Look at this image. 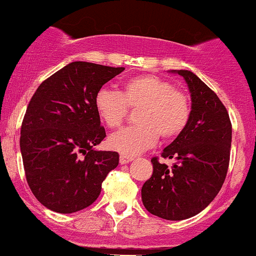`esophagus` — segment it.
<instances>
[{"label": "esophagus", "mask_w": 256, "mask_h": 256, "mask_svg": "<svg viewBox=\"0 0 256 256\" xmlns=\"http://www.w3.org/2000/svg\"><path fill=\"white\" fill-rule=\"evenodd\" d=\"M134 159V156H124V154H122V156H120V164H127L129 162H132Z\"/></svg>", "instance_id": "1"}]
</instances>
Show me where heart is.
Listing matches in <instances>:
<instances>
[{"mask_svg": "<svg viewBox=\"0 0 256 256\" xmlns=\"http://www.w3.org/2000/svg\"><path fill=\"white\" fill-rule=\"evenodd\" d=\"M98 117L108 128H118L128 114L136 110L138 124L113 133L108 146L114 150L134 156L150 148L158 139L172 140L183 133L190 118L188 97L169 80L153 74L132 77L123 82L120 93L100 88L94 96Z\"/></svg>", "mask_w": 256, "mask_h": 256, "instance_id": "1", "label": "heart"}]
</instances>
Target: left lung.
Segmentation results:
<instances>
[{
    "label": "left lung",
    "mask_w": 256,
    "mask_h": 256,
    "mask_svg": "<svg viewBox=\"0 0 256 256\" xmlns=\"http://www.w3.org/2000/svg\"><path fill=\"white\" fill-rule=\"evenodd\" d=\"M186 80L190 92L188 126L163 149L174 159L169 168L152 158L153 174L142 186L146 210L166 220H184L206 208L222 189L228 173L232 123L216 94L193 72L172 70Z\"/></svg>",
    "instance_id": "1"
}]
</instances>
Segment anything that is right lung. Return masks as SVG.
Wrapping results in <instances>:
<instances>
[{"label":"right lung","instance_id":"add662e5","mask_svg":"<svg viewBox=\"0 0 256 256\" xmlns=\"http://www.w3.org/2000/svg\"><path fill=\"white\" fill-rule=\"evenodd\" d=\"M123 70L72 62L43 80L32 96L20 146L27 183L46 208L70 214L90 206L120 163L117 152L94 149L106 138L94 96Z\"/></svg>","mask_w":256,"mask_h":256}]
</instances>
